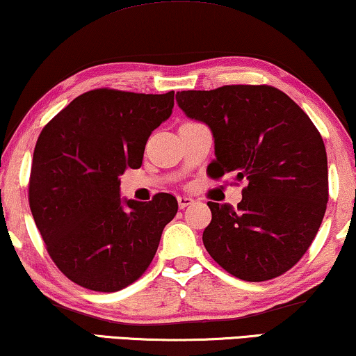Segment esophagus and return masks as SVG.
I'll list each match as a JSON object with an SVG mask.
<instances>
[{
    "instance_id": "1",
    "label": "esophagus",
    "mask_w": 356,
    "mask_h": 356,
    "mask_svg": "<svg viewBox=\"0 0 356 356\" xmlns=\"http://www.w3.org/2000/svg\"><path fill=\"white\" fill-rule=\"evenodd\" d=\"M177 199H178V206H179V209H184V207L191 206V204L194 202V199L189 197V196H178Z\"/></svg>"
}]
</instances>
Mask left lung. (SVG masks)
<instances>
[{"label":"left lung","mask_w":356,"mask_h":356,"mask_svg":"<svg viewBox=\"0 0 356 356\" xmlns=\"http://www.w3.org/2000/svg\"><path fill=\"white\" fill-rule=\"evenodd\" d=\"M177 104L189 120L211 129V177L235 173L248 183L236 209L207 202V252L241 280L282 275L305 254L324 218L327 155L319 131L289 95L270 86L183 90Z\"/></svg>","instance_id":"obj_1"}]
</instances>
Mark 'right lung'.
<instances>
[{"instance_id":"1","label":"right lung","mask_w":356,"mask_h":356,"mask_svg":"<svg viewBox=\"0 0 356 356\" xmlns=\"http://www.w3.org/2000/svg\"><path fill=\"white\" fill-rule=\"evenodd\" d=\"M175 92H86L38 136L29 202L48 254L74 284L118 291L138 280L178 212L172 194L121 197L120 175L143 165L155 128L172 116Z\"/></svg>"}]
</instances>
